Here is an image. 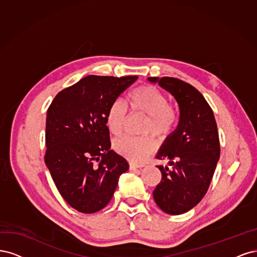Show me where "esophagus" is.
I'll return each instance as SVG.
<instances>
[{
    "label": "esophagus",
    "mask_w": 257,
    "mask_h": 257,
    "mask_svg": "<svg viewBox=\"0 0 257 257\" xmlns=\"http://www.w3.org/2000/svg\"><path fill=\"white\" fill-rule=\"evenodd\" d=\"M143 167H144L143 164H137V163H134V162H129L130 170H137V169H141Z\"/></svg>",
    "instance_id": "34e87169"
}]
</instances>
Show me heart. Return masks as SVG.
<instances>
[{
	"mask_svg": "<svg viewBox=\"0 0 257 257\" xmlns=\"http://www.w3.org/2000/svg\"><path fill=\"white\" fill-rule=\"evenodd\" d=\"M127 102L132 110L148 115L144 132L167 136L175 128L177 112L169 104L168 98L158 88L150 85L138 87L129 94ZM126 116V104L120 100H115L110 105L105 117L106 126L114 136H118L122 131ZM156 146L157 142L152 136H122L113 143L115 151L135 162L143 161Z\"/></svg>",
	"mask_w": 257,
	"mask_h": 257,
	"instance_id": "obj_1",
	"label": "heart"
}]
</instances>
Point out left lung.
<instances>
[{
    "mask_svg": "<svg viewBox=\"0 0 257 257\" xmlns=\"http://www.w3.org/2000/svg\"><path fill=\"white\" fill-rule=\"evenodd\" d=\"M147 80L169 92L179 106L177 128L156 156L169 160L172 169L157 165L162 178L153 195L162 211L181 214L200 203L209 188L220 158L217 122L204 96L192 85L170 77Z\"/></svg>",
    "mask_w": 257,
    "mask_h": 257,
    "instance_id": "8db88e82",
    "label": "left lung"
}]
</instances>
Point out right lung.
Returning a JSON list of instances; mask_svg holds the SVG:
<instances>
[{"label":"right lung","mask_w":257,"mask_h":257,"mask_svg":"<svg viewBox=\"0 0 257 257\" xmlns=\"http://www.w3.org/2000/svg\"><path fill=\"white\" fill-rule=\"evenodd\" d=\"M137 76H87L57 94L47 112L45 162L72 208L94 213L109 204L127 160L111 150L106 112Z\"/></svg>","instance_id":"obj_1"}]
</instances>
